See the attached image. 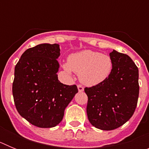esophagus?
I'll return each instance as SVG.
<instances>
[{"mask_svg":"<svg viewBox=\"0 0 149 149\" xmlns=\"http://www.w3.org/2000/svg\"><path fill=\"white\" fill-rule=\"evenodd\" d=\"M77 89H78V91L80 92V93H81V92H83L84 91V87H83L81 85H77Z\"/></svg>","mask_w":149,"mask_h":149,"instance_id":"1","label":"esophagus"}]
</instances>
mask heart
Segmentation results:
<instances>
[{"mask_svg":"<svg viewBox=\"0 0 149 149\" xmlns=\"http://www.w3.org/2000/svg\"><path fill=\"white\" fill-rule=\"evenodd\" d=\"M63 68L68 73L73 71L78 74L80 81L84 85L93 86L104 82L110 77L113 60L109 55L84 50L71 54Z\"/></svg>","mask_w":149,"mask_h":149,"instance_id":"1","label":"heart"}]
</instances>
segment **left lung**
<instances>
[{"label":"left lung","instance_id":"1","mask_svg":"<svg viewBox=\"0 0 149 149\" xmlns=\"http://www.w3.org/2000/svg\"><path fill=\"white\" fill-rule=\"evenodd\" d=\"M113 70L104 82L86 87L88 119L94 127L111 131L131 119L139 97V70L131 57L113 51L110 53Z\"/></svg>","mask_w":149,"mask_h":149}]
</instances>
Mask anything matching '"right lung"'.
<instances>
[{
	"mask_svg": "<svg viewBox=\"0 0 149 149\" xmlns=\"http://www.w3.org/2000/svg\"><path fill=\"white\" fill-rule=\"evenodd\" d=\"M58 44H40L23 53L15 67L13 95L18 113L39 127H53L78 92L57 77L60 55Z\"/></svg>",
	"mask_w": 149,
	"mask_h": 149,
	"instance_id": "1",
	"label": "right lung"
}]
</instances>
